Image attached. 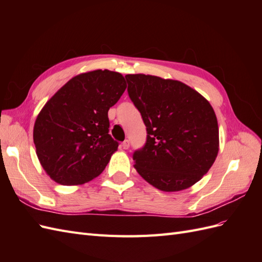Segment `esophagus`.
<instances>
[{
    "label": "esophagus",
    "mask_w": 262,
    "mask_h": 262,
    "mask_svg": "<svg viewBox=\"0 0 262 262\" xmlns=\"http://www.w3.org/2000/svg\"><path fill=\"white\" fill-rule=\"evenodd\" d=\"M121 147H122L123 149H128V148L130 147V142H129V140L123 141L122 144H121Z\"/></svg>",
    "instance_id": "esophagus-1"
}]
</instances>
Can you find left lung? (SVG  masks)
<instances>
[{
	"label": "left lung",
	"instance_id": "1",
	"mask_svg": "<svg viewBox=\"0 0 262 262\" xmlns=\"http://www.w3.org/2000/svg\"><path fill=\"white\" fill-rule=\"evenodd\" d=\"M128 94L146 126L134 168L162 191H180L199 181L219 153L215 113L191 87L145 74L125 75Z\"/></svg>",
	"mask_w": 262,
	"mask_h": 262
}]
</instances>
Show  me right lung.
Here are the masks:
<instances>
[{"mask_svg":"<svg viewBox=\"0 0 262 262\" xmlns=\"http://www.w3.org/2000/svg\"><path fill=\"white\" fill-rule=\"evenodd\" d=\"M126 89L118 72L96 70L76 75L47 101L34 126L42 168L64 186L99 176L119 143L109 134L108 110Z\"/></svg>","mask_w":262,"mask_h":262,"instance_id":"obj_1","label":"right lung"}]
</instances>
